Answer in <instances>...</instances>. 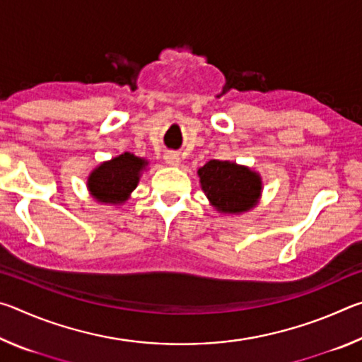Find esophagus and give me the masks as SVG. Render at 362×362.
Instances as JSON below:
<instances>
[{"label":"esophagus","mask_w":362,"mask_h":362,"mask_svg":"<svg viewBox=\"0 0 362 362\" xmlns=\"http://www.w3.org/2000/svg\"><path fill=\"white\" fill-rule=\"evenodd\" d=\"M164 161H166L168 166H173V168L180 166V156L174 151L166 153V155H164Z\"/></svg>","instance_id":"obj_1"}]
</instances>
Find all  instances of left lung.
I'll return each instance as SVG.
<instances>
[{"mask_svg":"<svg viewBox=\"0 0 362 362\" xmlns=\"http://www.w3.org/2000/svg\"><path fill=\"white\" fill-rule=\"evenodd\" d=\"M198 177L206 198L220 214L240 216L259 204L262 177L247 166L211 159L198 169Z\"/></svg>","mask_w":362,"mask_h":362,"instance_id":"obj_1","label":"left lung"}]
</instances>
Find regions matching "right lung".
I'll return each instance as SVG.
<instances>
[{
	"instance_id": "right-lung-1",
	"label": "right lung",
	"mask_w": 362,
	"mask_h": 362,
	"mask_svg": "<svg viewBox=\"0 0 362 362\" xmlns=\"http://www.w3.org/2000/svg\"><path fill=\"white\" fill-rule=\"evenodd\" d=\"M146 168L148 161L145 158L126 151L90 170L86 185L97 203L121 206L131 198Z\"/></svg>"
}]
</instances>
